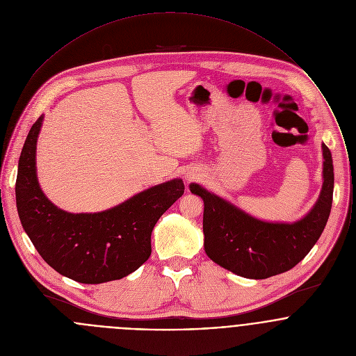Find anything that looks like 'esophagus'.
Here are the masks:
<instances>
[{
	"mask_svg": "<svg viewBox=\"0 0 356 356\" xmlns=\"http://www.w3.org/2000/svg\"><path fill=\"white\" fill-rule=\"evenodd\" d=\"M196 178H197V175H195V172H189V174L185 175V179H186V181H195Z\"/></svg>",
	"mask_w": 356,
	"mask_h": 356,
	"instance_id": "34e87169",
	"label": "esophagus"
}]
</instances>
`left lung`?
I'll return each instance as SVG.
<instances>
[{
    "instance_id": "1",
    "label": "left lung",
    "mask_w": 356,
    "mask_h": 356,
    "mask_svg": "<svg viewBox=\"0 0 356 356\" xmlns=\"http://www.w3.org/2000/svg\"><path fill=\"white\" fill-rule=\"evenodd\" d=\"M323 151V185L318 202L295 223L263 222L236 205L191 184L204 202V250L223 268L252 280H264L295 267L321 237L333 202V160Z\"/></svg>"
}]
</instances>
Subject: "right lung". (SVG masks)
<instances>
[{"label":"right lung","instance_id":"right-lung-1","mask_svg":"<svg viewBox=\"0 0 356 356\" xmlns=\"http://www.w3.org/2000/svg\"><path fill=\"white\" fill-rule=\"evenodd\" d=\"M42 119L30 129L19 159L16 204L24 232L51 268L76 282L102 284L131 274L149 259L153 227L184 195L182 179L152 186L102 212H65L47 199L37 179Z\"/></svg>","mask_w":356,"mask_h":356}]
</instances>
